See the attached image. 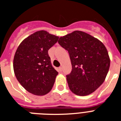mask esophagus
Instances as JSON below:
<instances>
[{"label": "esophagus", "mask_w": 121, "mask_h": 121, "mask_svg": "<svg viewBox=\"0 0 121 121\" xmlns=\"http://www.w3.org/2000/svg\"><path fill=\"white\" fill-rule=\"evenodd\" d=\"M59 70H60V72L62 71V67H61V66H60V67H59Z\"/></svg>", "instance_id": "34e87169"}]
</instances>
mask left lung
<instances>
[{"mask_svg": "<svg viewBox=\"0 0 121 121\" xmlns=\"http://www.w3.org/2000/svg\"><path fill=\"white\" fill-rule=\"evenodd\" d=\"M58 43L70 55L72 70L66 80L70 90L80 96L95 91L104 82L110 67V58L104 44L80 31L60 37Z\"/></svg>", "mask_w": 121, "mask_h": 121, "instance_id": "8db88e82", "label": "left lung"}]
</instances>
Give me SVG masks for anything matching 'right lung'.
Segmentation results:
<instances>
[{
    "label": "right lung",
    "instance_id": "add662e5",
    "mask_svg": "<svg viewBox=\"0 0 121 121\" xmlns=\"http://www.w3.org/2000/svg\"><path fill=\"white\" fill-rule=\"evenodd\" d=\"M58 39L41 30L27 37L18 46L13 61L14 74L29 93L44 95L53 88L58 72L52 66L48 52Z\"/></svg>",
    "mask_w": 121,
    "mask_h": 121
}]
</instances>
